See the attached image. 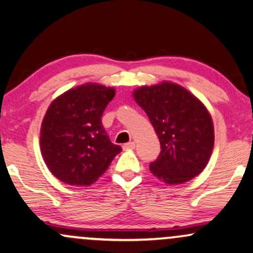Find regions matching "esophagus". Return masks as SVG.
I'll list each match as a JSON object with an SVG mask.
<instances>
[{"label":"esophagus","instance_id":"obj_1","mask_svg":"<svg viewBox=\"0 0 253 253\" xmlns=\"http://www.w3.org/2000/svg\"><path fill=\"white\" fill-rule=\"evenodd\" d=\"M134 147H135V142L134 141L127 142V144L124 145V150H134Z\"/></svg>","mask_w":253,"mask_h":253}]
</instances>
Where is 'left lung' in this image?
I'll list each match as a JSON object with an SVG mask.
<instances>
[{
  "mask_svg": "<svg viewBox=\"0 0 253 253\" xmlns=\"http://www.w3.org/2000/svg\"><path fill=\"white\" fill-rule=\"evenodd\" d=\"M147 114L161 151L150 171L167 185L184 184L200 174L214 146V128L206 106L190 90L171 81L133 90Z\"/></svg>",
  "mask_w": 253,
  "mask_h": 253,
  "instance_id": "1",
  "label": "left lung"
}]
</instances>
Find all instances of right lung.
<instances>
[{
  "instance_id": "1",
  "label": "right lung",
  "mask_w": 253,
  "mask_h": 253,
  "mask_svg": "<svg viewBox=\"0 0 253 253\" xmlns=\"http://www.w3.org/2000/svg\"><path fill=\"white\" fill-rule=\"evenodd\" d=\"M114 96L113 87L87 82L51 101L41 124L40 147L48 169L60 181L89 186L123 151L112 144L101 123Z\"/></svg>"
}]
</instances>
